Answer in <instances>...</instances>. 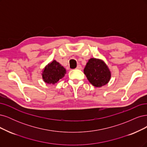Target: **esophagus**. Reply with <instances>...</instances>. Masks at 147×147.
<instances>
[{
	"label": "esophagus",
	"mask_w": 147,
	"mask_h": 147,
	"mask_svg": "<svg viewBox=\"0 0 147 147\" xmlns=\"http://www.w3.org/2000/svg\"><path fill=\"white\" fill-rule=\"evenodd\" d=\"M82 66L81 65H78L77 66V67H76V69H79V70H80V69H82Z\"/></svg>",
	"instance_id": "34e87169"
}]
</instances>
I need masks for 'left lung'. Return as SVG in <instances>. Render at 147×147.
<instances>
[{
  "instance_id": "obj_1",
  "label": "left lung",
  "mask_w": 147,
  "mask_h": 147,
  "mask_svg": "<svg viewBox=\"0 0 147 147\" xmlns=\"http://www.w3.org/2000/svg\"><path fill=\"white\" fill-rule=\"evenodd\" d=\"M84 73L88 81L96 87L105 86L111 78V73L105 61L95 58L88 60Z\"/></svg>"
}]
</instances>
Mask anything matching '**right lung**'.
<instances>
[{
    "instance_id": "obj_1",
    "label": "right lung",
    "mask_w": 147,
    "mask_h": 147,
    "mask_svg": "<svg viewBox=\"0 0 147 147\" xmlns=\"http://www.w3.org/2000/svg\"><path fill=\"white\" fill-rule=\"evenodd\" d=\"M65 68L59 62L53 60L47 65L42 73L44 82L49 84H55L66 74Z\"/></svg>"
}]
</instances>
